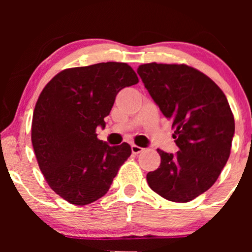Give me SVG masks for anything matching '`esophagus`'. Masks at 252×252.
Returning <instances> with one entry per match:
<instances>
[{
    "instance_id": "obj_1",
    "label": "esophagus",
    "mask_w": 252,
    "mask_h": 252,
    "mask_svg": "<svg viewBox=\"0 0 252 252\" xmlns=\"http://www.w3.org/2000/svg\"><path fill=\"white\" fill-rule=\"evenodd\" d=\"M142 150H143V148H141V147L136 146V144H132V146H131V152H132V154L137 155V154H140V153L142 152Z\"/></svg>"
}]
</instances>
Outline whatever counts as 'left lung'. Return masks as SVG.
<instances>
[{"instance_id": "1", "label": "left lung", "mask_w": 252, "mask_h": 252, "mask_svg": "<svg viewBox=\"0 0 252 252\" xmlns=\"http://www.w3.org/2000/svg\"><path fill=\"white\" fill-rule=\"evenodd\" d=\"M137 73L154 102L172 122L179 152L158 149L160 167L147 174L162 198L189 202L217 181L231 152L235 118L217 84L185 63H149Z\"/></svg>"}]
</instances>
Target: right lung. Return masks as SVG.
Segmentation results:
<instances>
[{
    "mask_svg": "<svg viewBox=\"0 0 252 252\" xmlns=\"http://www.w3.org/2000/svg\"><path fill=\"white\" fill-rule=\"evenodd\" d=\"M138 83L126 63H99L66 68L43 88L32 121V143L45 180L73 205L106 194L118 169L131 155L128 143L98 140L121 90Z\"/></svg>",
    "mask_w": 252,
    "mask_h": 252,
    "instance_id": "obj_1",
    "label": "right lung"
}]
</instances>
